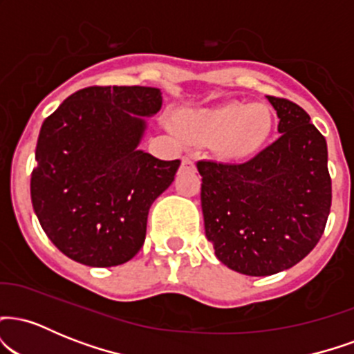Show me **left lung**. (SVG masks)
<instances>
[{"instance_id": "8db88e82", "label": "left lung", "mask_w": 354, "mask_h": 354, "mask_svg": "<svg viewBox=\"0 0 354 354\" xmlns=\"http://www.w3.org/2000/svg\"><path fill=\"white\" fill-rule=\"evenodd\" d=\"M163 104L151 86H93L73 93L44 120L31 173L39 225L63 254L91 268L135 258L153 201L180 161L140 148Z\"/></svg>"}]
</instances>
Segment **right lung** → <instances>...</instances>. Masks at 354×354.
<instances>
[{
    "instance_id": "1",
    "label": "right lung",
    "mask_w": 354,
    "mask_h": 354,
    "mask_svg": "<svg viewBox=\"0 0 354 354\" xmlns=\"http://www.w3.org/2000/svg\"><path fill=\"white\" fill-rule=\"evenodd\" d=\"M278 140L251 149L265 115L223 129V156L203 160L201 208L214 254L230 270L271 276L299 263L323 234L331 206L326 140L298 104L268 98Z\"/></svg>"
}]
</instances>
